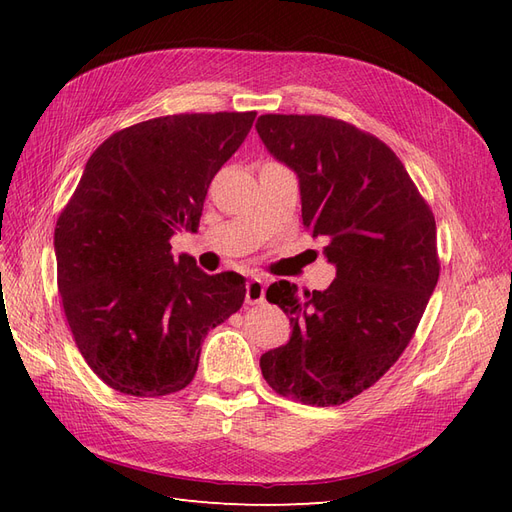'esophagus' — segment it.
<instances>
[{"label": "esophagus", "mask_w": 512, "mask_h": 512, "mask_svg": "<svg viewBox=\"0 0 512 512\" xmlns=\"http://www.w3.org/2000/svg\"><path fill=\"white\" fill-rule=\"evenodd\" d=\"M265 290H267V282L260 280V277H252L245 288V303L247 305L265 303Z\"/></svg>", "instance_id": "34e87169"}]
</instances>
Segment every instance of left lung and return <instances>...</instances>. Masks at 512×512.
<instances>
[{
  "mask_svg": "<svg viewBox=\"0 0 512 512\" xmlns=\"http://www.w3.org/2000/svg\"><path fill=\"white\" fill-rule=\"evenodd\" d=\"M262 143L299 177L303 226L322 237L337 277L327 290L282 280L267 301L290 318V339L260 356L275 393L342 406L401 356L440 277L436 220L393 149L324 115H262Z\"/></svg>",
  "mask_w": 512,
  "mask_h": 512,
  "instance_id": "left-lung-1",
  "label": "left lung"
}]
</instances>
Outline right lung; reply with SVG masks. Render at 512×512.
<instances>
[{
  "instance_id": "obj_1",
  "label": "right lung",
  "mask_w": 512,
  "mask_h": 512,
  "mask_svg": "<svg viewBox=\"0 0 512 512\" xmlns=\"http://www.w3.org/2000/svg\"><path fill=\"white\" fill-rule=\"evenodd\" d=\"M256 113L166 115L111 134L91 153L55 226L57 288L94 374L134 397L185 389L200 344L243 305L235 271L207 275L170 252L196 230L209 183Z\"/></svg>"
}]
</instances>
